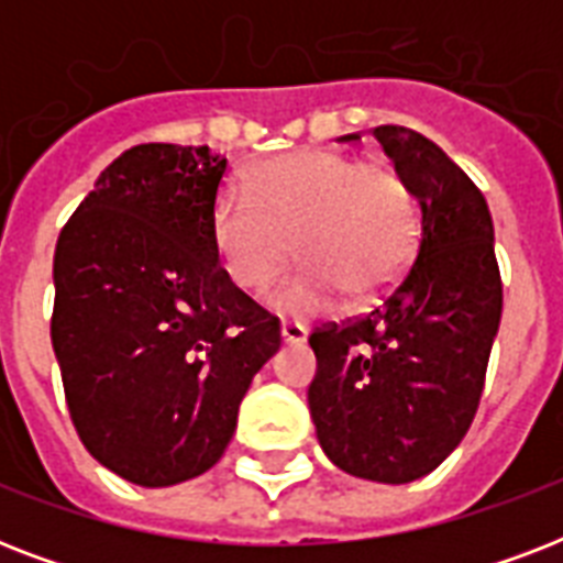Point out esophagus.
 I'll use <instances>...</instances> for the list:
<instances>
[{"instance_id":"obj_1","label":"esophagus","mask_w":563,"mask_h":563,"mask_svg":"<svg viewBox=\"0 0 563 563\" xmlns=\"http://www.w3.org/2000/svg\"><path fill=\"white\" fill-rule=\"evenodd\" d=\"M309 330L303 324H298V321H283L280 324V339L283 344H300L307 342Z\"/></svg>"}]
</instances>
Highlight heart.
I'll return each mask as SVG.
<instances>
[{
	"instance_id": "b5f03b06",
	"label": "heart",
	"mask_w": 563,
	"mask_h": 563,
	"mask_svg": "<svg viewBox=\"0 0 563 563\" xmlns=\"http://www.w3.org/2000/svg\"><path fill=\"white\" fill-rule=\"evenodd\" d=\"M210 236L230 280L247 291L263 289L295 245L303 260L274 283L268 303L309 316L342 291L368 298L397 280L418 239V203L385 163L307 148L256 166L245 189H221Z\"/></svg>"
}]
</instances>
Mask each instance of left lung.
Masks as SVG:
<instances>
[{
    "label": "left lung",
    "instance_id": "left-lung-1",
    "mask_svg": "<svg viewBox=\"0 0 563 563\" xmlns=\"http://www.w3.org/2000/svg\"><path fill=\"white\" fill-rule=\"evenodd\" d=\"M374 136L420 207L418 251L383 307L309 335L318 371L307 397L335 467L406 485L435 471L471 429L503 283L476 184L411 128L383 125Z\"/></svg>",
    "mask_w": 563,
    "mask_h": 563
}]
</instances>
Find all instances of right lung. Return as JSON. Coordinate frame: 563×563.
Masks as SVG:
<instances>
[{
    "label": "right lung",
    "mask_w": 563,
    "mask_h": 563,
    "mask_svg": "<svg viewBox=\"0 0 563 563\" xmlns=\"http://www.w3.org/2000/svg\"><path fill=\"white\" fill-rule=\"evenodd\" d=\"M228 161L134 145L101 172L55 247L66 406L99 464L169 488L219 462L280 324L239 291L210 236Z\"/></svg>",
    "instance_id": "right-lung-1"
}]
</instances>
